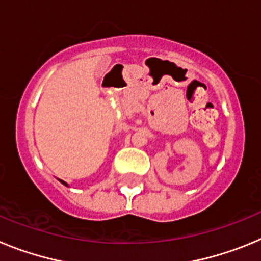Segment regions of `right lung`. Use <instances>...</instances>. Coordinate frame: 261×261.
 Listing matches in <instances>:
<instances>
[{"label": "right lung", "mask_w": 261, "mask_h": 261, "mask_svg": "<svg viewBox=\"0 0 261 261\" xmlns=\"http://www.w3.org/2000/svg\"><path fill=\"white\" fill-rule=\"evenodd\" d=\"M62 183H64V184H66V183H65V181H62Z\"/></svg>", "instance_id": "add662e5"}]
</instances>
